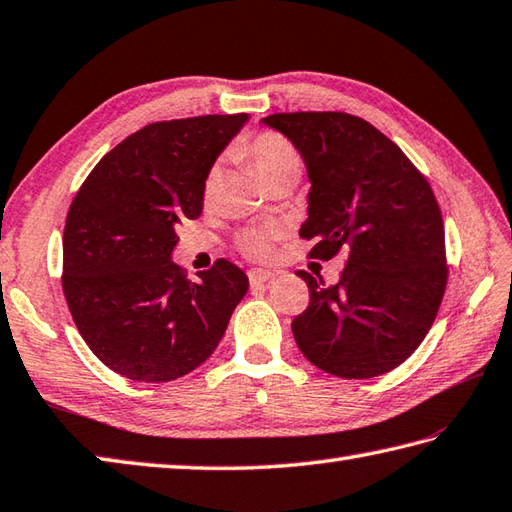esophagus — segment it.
<instances>
[{
	"instance_id": "obj_1",
	"label": "esophagus",
	"mask_w": 512,
	"mask_h": 512,
	"mask_svg": "<svg viewBox=\"0 0 512 512\" xmlns=\"http://www.w3.org/2000/svg\"><path fill=\"white\" fill-rule=\"evenodd\" d=\"M275 277V273H270V270H250L248 273V282H250V288H259V286H264V284H268L270 279Z\"/></svg>"
}]
</instances>
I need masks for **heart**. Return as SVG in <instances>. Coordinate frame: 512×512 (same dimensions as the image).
Masks as SVG:
<instances>
[{
	"mask_svg": "<svg viewBox=\"0 0 512 512\" xmlns=\"http://www.w3.org/2000/svg\"><path fill=\"white\" fill-rule=\"evenodd\" d=\"M237 155L253 166V170L266 186L290 175H302V157H299L297 148L284 135L273 133V130H266V133H259L253 139H248L246 144L237 148ZM217 182L219 168L213 166L204 177V199L215 195ZM279 235H282V230L277 226L250 228L239 235V246L250 257L266 259L273 253V242Z\"/></svg>",
	"mask_w": 512,
	"mask_h": 512,
	"instance_id": "1",
	"label": "heart"
}]
</instances>
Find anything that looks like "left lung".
I'll return each instance as SVG.
<instances>
[{
    "instance_id": "1",
    "label": "left lung",
    "mask_w": 512,
    "mask_h": 512,
    "mask_svg": "<svg viewBox=\"0 0 512 512\" xmlns=\"http://www.w3.org/2000/svg\"><path fill=\"white\" fill-rule=\"evenodd\" d=\"M262 122L302 155L310 257L348 255L342 279L326 286L299 270L310 304L293 319L310 364L344 379H368L415 353L442 304L448 268L442 210L402 148L348 113H277Z\"/></svg>"
}]
</instances>
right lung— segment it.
I'll return each mask as SVG.
<instances>
[{"instance_id":"add662e5","label":"right lung","mask_w":512,"mask_h":512,"mask_svg":"<svg viewBox=\"0 0 512 512\" xmlns=\"http://www.w3.org/2000/svg\"><path fill=\"white\" fill-rule=\"evenodd\" d=\"M246 113L148 124L99 159L70 204L64 295L79 335L117 375L164 384L222 342L248 277L228 259L190 282L170 255L204 208V177Z\"/></svg>"}]
</instances>
